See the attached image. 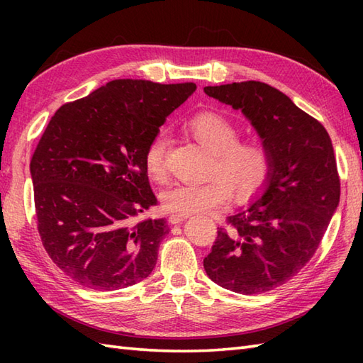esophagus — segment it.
Segmentation results:
<instances>
[{"label":"esophagus","mask_w":363,"mask_h":363,"mask_svg":"<svg viewBox=\"0 0 363 363\" xmlns=\"http://www.w3.org/2000/svg\"><path fill=\"white\" fill-rule=\"evenodd\" d=\"M189 217L187 215H172V217L168 218V221L172 223V225H179V223H182V221H186Z\"/></svg>","instance_id":"1"}]
</instances>
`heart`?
Listing matches in <instances>:
<instances>
[{"label":"heart","instance_id":"1","mask_svg":"<svg viewBox=\"0 0 363 363\" xmlns=\"http://www.w3.org/2000/svg\"><path fill=\"white\" fill-rule=\"evenodd\" d=\"M187 133L212 152L209 181L201 184L177 182L162 194V207L173 215L209 212L225 204L230 190L245 201L260 194L269 181L273 157L259 138L238 140V129L225 115L213 111L195 113L186 123ZM168 140L164 133L154 135L143 154L146 174L156 182L168 179L165 162Z\"/></svg>","mask_w":363,"mask_h":363}]
</instances>
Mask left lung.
Listing matches in <instances>:
<instances>
[{
	"instance_id": "1",
	"label": "left lung",
	"mask_w": 363,
	"mask_h": 363,
	"mask_svg": "<svg viewBox=\"0 0 363 363\" xmlns=\"http://www.w3.org/2000/svg\"><path fill=\"white\" fill-rule=\"evenodd\" d=\"M204 91L240 109L273 157L267 191L226 218L204 269L223 289L265 293L307 265L337 209L340 176L333 142L317 118L265 82H233Z\"/></svg>"
}]
</instances>
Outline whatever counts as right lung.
Instances as JSON below:
<instances>
[{
	"label": "right lung",
	"instance_id": "add662e5",
	"mask_svg": "<svg viewBox=\"0 0 363 363\" xmlns=\"http://www.w3.org/2000/svg\"><path fill=\"white\" fill-rule=\"evenodd\" d=\"M194 82L115 79L60 106L30 159L37 230L51 260L82 287L126 289L148 277L168 234L143 154Z\"/></svg>",
	"mask_w": 363,
	"mask_h": 363
}]
</instances>
